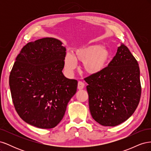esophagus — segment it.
Returning a JSON list of instances; mask_svg holds the SVG:
<instances>
[{"label": "esophagus", "instance_id": "obj_1", "mask_svg": "<svg viewBox=\"0 0 151 151\" xmlns=\"http://www.w3.org/2000/svg\"><path fill=\"white\" fill-rule=\"evenodd\" d=\"M84 88V83L82 81H79L78 86H77V88H78V89H79V90L83 89Z\"/></svg>", "mask_w": 151, "mask_h": 151}]
</instances>
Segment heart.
Here are the masks:
<instances>
[{
	"mask_svg": "<svg viewBox=\"0 0 151 151\" xmlns=\"http://www.w3.org/2000/svg\"><path fill=\"white\" fill-rule=\"evenodd\" d=\"M109 50L98 44L86 45L75 50L74 54L67 53L64 58V68L72 74L77 67V61L83 62L86 72L91 75L98 74L105 70L110 62Z\"/></svg>",
	"mask_w": 151,
	"mask_h": 151,
	"instance_id": "obj_1",
	"label": "heart"
}]
</instances>
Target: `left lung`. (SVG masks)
I'll list each match as a JSON object with an SVG mask.
<instances>
[{
  "label": "left lung",
  "mask_w": 151,
  "mask_h": 151,
  "mask_svg": "<svg viewBox=\"0 0 151 151\" xmlns=\"http://www.w3.org/2000/svg\"><path fill=\"white\" fill-rule=\"evenodd\" d=\"M88 84L89 110L103 126L115 127L125 122L137 107L141 95L139 63L124 44L105 70L84 79Z\"/></svg>",
  "instance_id": "left-lung-1"
}]
</instances>
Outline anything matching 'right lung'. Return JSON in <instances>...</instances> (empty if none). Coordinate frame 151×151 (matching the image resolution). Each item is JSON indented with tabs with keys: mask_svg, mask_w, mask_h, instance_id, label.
I'll return each mask as SVG.
<instances>
[{
	"mask_svg": "<svg viewBox=\"0 0 151 151\" xmlns=\"http://www.w3.org/2000/svg\"><path fill=\"white\" fill-rule=\"evenodd\" d=\"M66 48L53 38L29 42L16 58L9 76L12 101L25 122L40 129L56 127L77 88L63 74Z\"/></svg>",
	"mask_w": 151,
	"mask_h": 151,
	"instance_id": "obj_1",
	"label": "right lung"
}]
</instances>
